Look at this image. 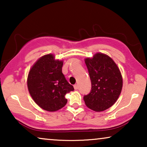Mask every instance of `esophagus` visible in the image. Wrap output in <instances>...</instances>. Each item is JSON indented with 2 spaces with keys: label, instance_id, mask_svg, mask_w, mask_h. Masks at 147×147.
I'll return each instance as SVG.
<instances>
[{
  "label": "esophagus",
  "instance_id": "esophagus-1",
  "mask_svg": "<svg viewBox=\"0 0 147 147\" xmlns=\"http://www.w3.org/2000/svg\"><path fill=\"white\" fill-rule=\"evenodd\" d=\"M74 88L75 90H78V88H79V86H78V84H75V85L74 86Z\"/></svg>",
  "mask_w": 147,
  "mask_h": 147
}]
</instances>
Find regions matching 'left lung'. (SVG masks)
Segmentation results:
<instances>
[{
    "mask_svg": "<svg viewBox=\"0 0 147 147\" xmlns=\"http://www.w3.org/2000/svg\"><path fill=\"white\" fill-rule=\"evenodd\" d=\"M85 63L92 83L91 91L84 96L86 105L96 112L104 111L113 105L122 88V78L113 59L106 54L97 53Z\"/></svg>",
    "mask_w": 147,
    "mask_h": 147,
    "instance_id": "left-lung-1",
    "label": "left lung"
}]
</instances>
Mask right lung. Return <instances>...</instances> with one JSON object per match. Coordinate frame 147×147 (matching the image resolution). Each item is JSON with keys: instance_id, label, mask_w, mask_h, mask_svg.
Instances as JSON below:
<instances>
[{"instance_id": "1", "label": "right lung", "mask_w": 147, "mask_h": 147, "mask_svg": "<svg viewBox=\"0 0 147 147\" xmlns=\"http://www.w3.org/2000/svg\"><path fill=\"white\" fill-rule=\"evenodd\" d=\"M63 61L55 60L53 54L40 57L30 69L27 87L30 95L42 109L55 112L67 104L65 94L74 91L62 73Z\"/></svg>"}]
</instances>
